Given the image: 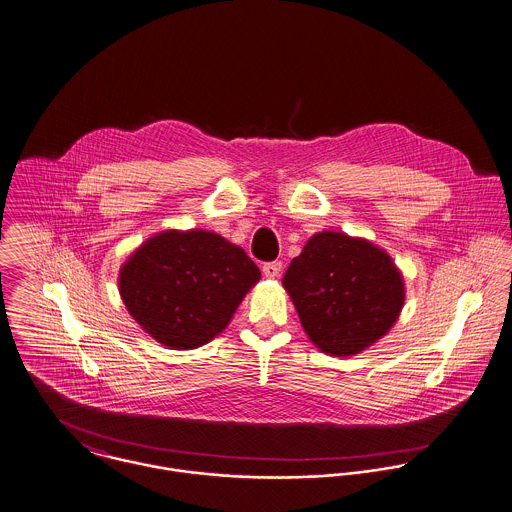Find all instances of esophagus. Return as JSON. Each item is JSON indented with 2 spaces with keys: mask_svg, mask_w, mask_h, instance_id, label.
Listing matches in <instances>:
<instances>
[{
  "mask_svg": "<svg viewBox=\"0 0 512 512\" xmlns=\"http://www.w3.org/2000/svg\"><path fill=\"white\" fill-rule=\"evenodd\" d=\"M281 268H283V264L281 262H266L264 266H262V272H264V276L266 278L274 279L278 278L279 274H281Z\"/></svg>",
  "mask_w": 512,
  "mask_h": 512,
  "instance_id": "esophagus-1",
  "label": "esophagus"
}]
</instances>
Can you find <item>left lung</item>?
Wrapping results in <instances>:
<instances>
[{
    "label": "left lung",
    "instance_id": "left-lung-1",
    "mask_svg": "<svg viewBox=\"0 0 512 512\" xmlns=\"http://www.w3.org/2000/svg\"><path fill=\"white\" fill-rule=\"evenodd\" d=\"M283 287L311 342L330 356H354L399 319L405 283L391 256L366 238L323 231L291 260Z\"/></svg>",
    "mask_w": 512,
    "mask_h": 512
}]
</instances>
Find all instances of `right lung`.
<instances>
[{
	"label": "right lung",
	"instance_id": "right-lung-1",
	"mask_svg": "<svg viewBox=\"0 0 512 512\" xmlns=\"http://www.w3.org/2000/svg\"><path fill=\"white\" fill-rule=\"evenodd\" d=\"M258 279V266L221 234L164 231L123 264L119 293L131 317L154 340L189 350L227 328Z\"/></svg>",
	"mask_w": 512,
	"mask_h": 512
}]
</instances>
